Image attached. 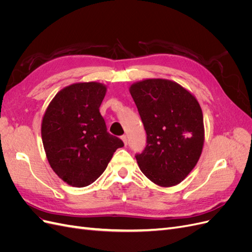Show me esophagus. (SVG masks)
<instances>
[{
  "label": "esophagus",
  "instance_id": "esophagus-1",
  "mask_svg": "<svg viewBox=\"0 0 252 252\" xmlns=\"http://www.w3.org/2000/svg\"><path fill=\"white\" fill-rule=\"evenodd\" d=\"M122 140H123L125 146H127V135H125V134L122 135Z\"/></svg>",
  "mask_w": 252,
  "mask_h": 252
}]
</instances>
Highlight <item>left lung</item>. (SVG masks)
I'll return each mask as SVG.
<instances>
[{"label": "left lung", "mask_w": 252, "mask_h": 252, "mask_svg": "<svg viewBox=\"0 0 252 252\" xmlns=\"http://www.w3.org/2000/svg\"><path fill=\"white\" fill-rule=\"evenodd\" d=\"M147 134V145L135 156L141 171L162 187L178 185L201 157L203 113L193 94L165 79L136 82L129 88Z\"/></svg>", "instance_id": "8db88e82"}]
</instances>
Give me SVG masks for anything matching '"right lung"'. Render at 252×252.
Wrapping results in <instances>:
<instances>
[{
	"label": "right lung",
	"mask_w": 252,
	"mask_h": 252,
	"mask_svg": "<svg viewBox=\"0 0 252 252\" xmlns=\"http://www.w3.org/2000/svg\"><path fill=\"white\" fill-rule=\"evenodd\" d=\"M105 85L77 83L60 90L42 121V141L52 170L74 187H85L104 172L124 143L107 131L100 113Z\"/></svg>",
	"instance_id": "obj_1"
}]
</instances>
